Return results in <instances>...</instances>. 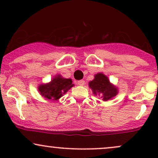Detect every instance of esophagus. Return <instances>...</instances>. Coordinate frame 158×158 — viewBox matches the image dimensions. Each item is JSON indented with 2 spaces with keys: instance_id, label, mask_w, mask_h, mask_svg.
<instances>
[{
  "instance_id": "obj_1",
  "label": "esophagus",
  "mask_w": 158,
  "mask_h": 158,
  "mask_svg": "<svg viewBox=\"0 0 158 158\" xmlns=\"http://www.w3.org/2000/svg\"><path fill=\"white\" fill-rule=\"evenodd\" d=\"M77 84L79 85H85V81L84 80H79L77 81Z\"/></svg>"
}]
</instances>
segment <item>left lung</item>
Masks as SVG:
<instances>
[{
    "instance_id": "1",
    "label": "left lung",
    "mask_w": 158,
    "mask_h": 158,
    "mask_svg": "<svg viewBox=\"0 0 158 158\" xmlns=\"http://www.w3.org/2000/svg\"><path fill=\"white\" fill-rule=\"evenodd\" d=\"M89 87L95 95L102 94L104 101L110 99L117 94V88L110 84L108 77L102 73H97L94 80L89 82Z\"/></svg>"
}]
</instances>
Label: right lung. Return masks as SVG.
I'll use <instances>...</instances> for the list:
<instances>
[{
	"instance_id": "add662e5",
	"label": "right lung",
	"mask_w": 158,
	"mask_h": 158,
	"mask_svg": "<svg viewBox=\"0 0 158 158\" xmlns=\"http://www.w3.org/2000/svg\"><path fill=\"white\" fill-rule=\"evenodd\" d=\"M73 86L70 79H64L58 76L52 79L51 82L40 85L39 90L46 99L57 100Z\"/></svg>"
}]
</instances>
